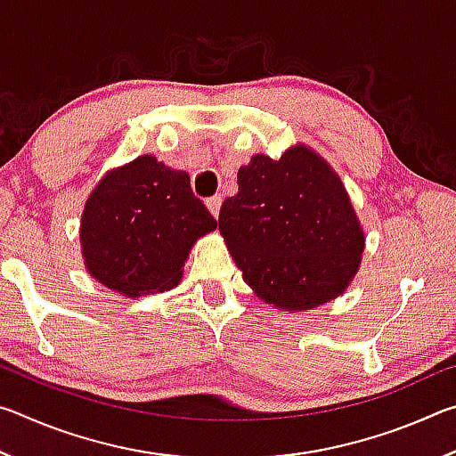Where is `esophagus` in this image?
<instances>
[{"instance_id":"1","label":"esophagus","mask_w":456,"mask_h":456,"mask_svg":"<svg viewBox=\"0 0 456 456\" xmlns=\"http://www.w3.org/2000/svg\"><path fill=\"white\" fill-rule=\"evenodd\" d=\"M221 203H223V197H221V195H215V197H211L209 200H207V207H209V211L213 213V217H215V219L219 217Z\"/></svg>"}]
</instances>
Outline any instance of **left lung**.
<instances>
[{"instance_id":"obj_1","label":"left lung","mask_w":456,"mask_h":456,"mask_svg":"<svg viewBox=\"0 0 456 456\" xmlns=\"http://www.w3.org/2000/svg\"><path fill=\"white\" fill-rule=\"evenodd\" d=\"M223 200L219 231L243 280L267 304L307 310L336 297L358 272L364 233L326 160L296 146L256 154Z\"/></svg>"}]
</instances>
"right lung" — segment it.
<instances>
[{
  "mask_svg": "<svg viewBox=\"0 0 456 456\" xmlns=\"http://www.w3.org/2000/svg\"><path fill=\"white\" fill-rule=\"evenodd\" d=\"M215 227L189 175L144 154L108 173L90 195L80 227L84 264L130 297L173 289L191 245Z\"/></svg>",
  "mask_w": 456,
  "mask_h": 456,
  "instance_id": "add662e5",
  "label": "right lung"
}]
</instances>
